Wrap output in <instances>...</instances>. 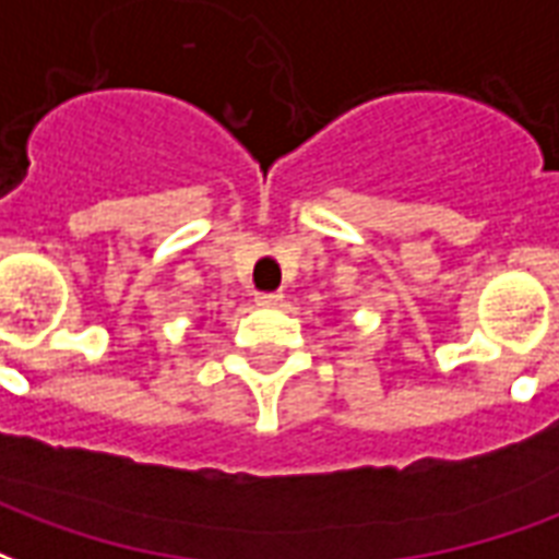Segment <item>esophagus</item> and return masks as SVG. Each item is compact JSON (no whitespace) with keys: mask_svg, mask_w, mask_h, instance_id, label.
Returning a JSON list of instances; mask_svg holds the SVG:
<instances>
[{"mask_svg":"<svg viewBox=\"0 0 559 559\" xmlns=\"http://www.w3.org/2000/svg\"><path fill=\"white\" fill-rule=\"evenodd\" d=\"M254 301L260 308H278V305H284V293H258Z\"/></svg>","mask_w":559,"mask_h":559,"instance_id":"1","label":"esophagus"}]
</instances>
